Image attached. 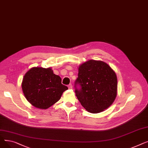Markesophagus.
<instances>
[{"instance_id": "1", "label": "esophagus", "mask_w": 148, "mask_h": 148, "mask_svg": "<svg viewBox=\"0 0 148 148\" xmlns=\"http://www.w3.org/2000/svg\"><path fill=\"white\" fill-rule=\"evenodd\" d=\"M68 88L69 89H72L73 88V85H72V84H69L68 86Z\"/></svg>"}]
</instances>
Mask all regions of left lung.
I'll use <instances>...</instances> for the list:
<instances>
[{
    "instance_id": "left-lung-1",
    "label": "left lung",
    "mask_w": 148,
    "mask_h": 148,
    "mask_svg": "<svg viewBox=\"0 0 148 148\" xmlns=\"http://www.w3.org/2000/svg\"><path fill=\"white\" fill-rule=\"evenodd\" d=\"M117 77L105 62L89 60L79 66L75 93L88 112L98 113L109 107L117 95Z\"/></svg>"
}]
</instances>
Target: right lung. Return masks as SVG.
Masks as SVG:
<instances>
[{
    "mask_svg": "<svg viewBox=\"0 0 148 148\" xmlns=\"http://www.w3.org/2000/svg\"><path fill=\"white\" fill-rule=\"evenodd\" d=\"M22 90L26 98L34 107L47 109L60 99L67 86L50 68L34 67L23 77Z\"/></svg>",
    "mask_w": 148,
    "mask_h": 148,
    "instance_id": "1",
    "label": "right lung"
}]
</instances>
